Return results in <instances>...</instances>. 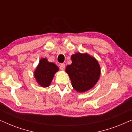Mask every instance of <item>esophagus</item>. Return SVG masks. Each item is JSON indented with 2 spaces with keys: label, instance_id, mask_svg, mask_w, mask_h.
Returning <instances> with one entry per match:
<instances>
[{
  "label": "esophagus",
  "instance_id": "1",
  "mask_svg": "<svg viewBox=\"0 0 132 132\" xmlns=\"http://www.w3.org/2000/svg\"><path fill=\"white\" fill-rule=\"evenodd\" d=\"M59 68H60L61 70H64L65 68V64H61L60 65V67H59Z\"/></svg>",
  "mask_w": 132,
  "mask_h": 132
}]
</instances>
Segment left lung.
Listing matches in <instances>:
<instances>
[{"label":"left lung","instance_id":"obj_1","mask_svg":"<svg viewBox=\"0 0 132 132\" xmlns=\"http://www.w3.org/2000/svg\"><path fill=\"white\" fill-rule=\"evenodd\" d=\"M72 63L65 71L69 76L73 88L78 93L89 91L100 78L101 68L98 61L87 53H76L71 56Z\"/></svg>","mask_w":132,"mask_h":132}]
</instances>
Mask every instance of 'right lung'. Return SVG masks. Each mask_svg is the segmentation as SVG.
Here are the masks:
<instances>
[{
	"label": "right lung",
	"instance_id": "right-lung-1",
	"mask_svg": "<svg viewBox=\"0 0 132 132\" xmlns=\"http://www.w3.org/2000/svg\"><path fill=\"white\" fill-rule=\"evenodd\" d=\"M59 68L55 64L48 62L47 59L43 57L34 72V76L37 84L43 88L48 87L51 84L54 76Z\"/></svg>",
	"mask_w": 132,
	"mask_h": 132
}]
</instances>
